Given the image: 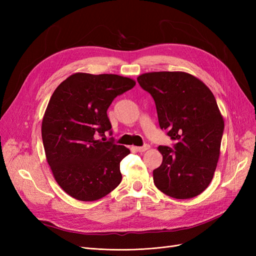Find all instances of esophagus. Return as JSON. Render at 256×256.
I'll use <instances>...</instances> for the list:
<instances>
[{"mask_svg": "<svg viewBox=\"0 0 256 256\" xmlns=\"http://www.w3.org/2000/svg\"><path fill=\"white\" fill-rule=\"evenodd\" d=\"M136 150L138 152H145V150H150V145H148V144H145V145H143V146H138V147H136Z\"/></svg>", "mask_w": 256, "mask_h": 256, "instance_id": "obj_1", "label": "esophagus"}]
</instances>
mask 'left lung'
I'll use <instances>...</instances> for the list:
<instances>
[{
	"label": "left lung",
	"mask_w": 256,
	"mask_h": 256,
	"mask_svg": "<svg viewBox=\"0 0 256 256\" xmlns=\"http://www.w3.org/2000/svg\"><path fill=\"white\" fill-rule=\"evenodd\" d=\"M138 82L154 98L159 126L174 141L158 147L164 160L152 172L154 184L174 198L200 194L214 177L224 130L214 94L182 72L144 74Z\"/></svg>",
	"instance_id": "left-lung-1"
}]
</instances>
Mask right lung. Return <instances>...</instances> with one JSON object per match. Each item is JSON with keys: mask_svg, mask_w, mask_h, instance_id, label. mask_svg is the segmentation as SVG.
<instances>
[{"mask_svg": "<svg viewBox=\"0 0 256 256\" xmlns=\"http://www.w3.org/2000/svg\"><path fill=\"white\" fill-rule=\"evenodd\" d=\"M134 85L132 79L118 74L79 72L54 90L42 136L54 178L67 194L92 202L120 184V161L130 150L115 144L113 138L106 141L104 132L112 134L106 111L115 97Z\"/></svg>", "mask_w": 256, "mask_h": 256, "instance_id": "1", "label": "right lung"}]
</instances>
